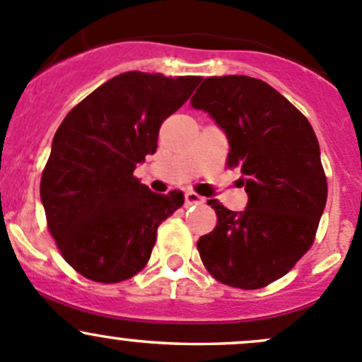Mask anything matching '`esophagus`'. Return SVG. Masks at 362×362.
I'll return each instance as SVG.
<instances>
[{"label":"esophagus","instance_id":"obj_1","mask_svg":"<svg viewBox=\"0 0 362 362\" xmlns=\"http://www.w3.org/2000/svg\"><path fill=\"white\" fill-rule=\"evenodd\" d=\"M204 203V198H202L199 194L196 192H185V204L187 206H192V204H202Z\"/></svg>","mask_w":362,"mask_h":362}]
</instances>
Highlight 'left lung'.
I'll return each instance as SVG.
<instances>
[{"instance_id":"8db88e82","label":"left lung","mask_w":362,"mask_h":362,"mask_svg":"<svg viewBox=\"0 0 362 362\" xmlns=\"http://www.w3.org/2000/svg\"><path fill=\"white\" fill-rule=\"evenodd\" d=\"M191 105L224 131L228 166L240 168L249 196L242 211L208 202L217 226L198 240L202 261L226 286L261 289L313 243L327 199L319 141L289 100L252 76H208Z\"/></svg>"}]
</instances>
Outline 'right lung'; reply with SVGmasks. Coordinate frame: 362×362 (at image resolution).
<instances>
[{
	"label": "right lung",
	"instance_id": "1",
	"mask_svg": "<svg viewBox=\"0 0 362 362\" xmlns=\"http://www.w3.org/2000/svg\"><path fill=\"white\" fill-rule=\"evenodd\" d=\"M202 76L126 71L64 117L42 175L40 198L50 235L86 279L115 284L151 259L158 228L184 204V192H152L133 177L158 148L159 127Z\"/></svg>",
	"mask_w": 362,
	"mask_h": 362
}]
</instances>
